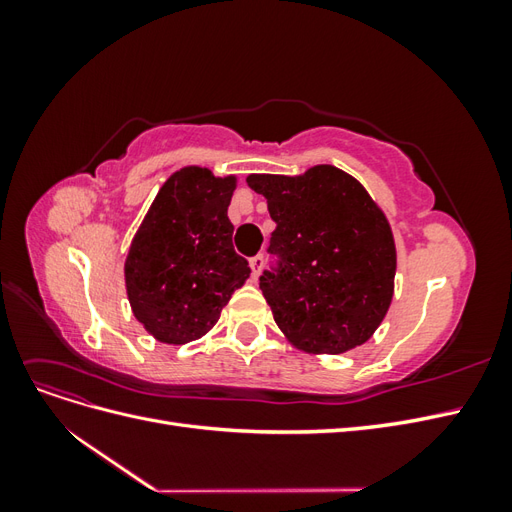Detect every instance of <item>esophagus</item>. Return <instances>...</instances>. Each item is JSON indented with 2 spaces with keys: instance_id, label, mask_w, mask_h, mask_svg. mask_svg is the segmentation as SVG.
Here are the masks:
<instances>
[{
  "instance_id": "obj_1",
  "label": "esophagus",
  "mask_w": 512,
  "mask_h": 512,
  "mask_svg": "<svg viewBox=\"0 0 512 512\" xmlns=\"http://www.w3.org/2000/svg\"><path fill=\"white\" fill-rule=\"evenodd\" d=\"M250 267H252V275L258 277V275H260V269H262V256H260V254H256V256L250 258Z\"/></svg>"
}]
</instances>
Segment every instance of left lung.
<instances>
[{
  "mask_svg": "<svg viewBox=\"0 0 512 512\" xmlns=\"http://www.w3.org/2000/svg\"><path fill=\"white\" fill-rule=\"evenodd\" d=\"M267 198L271 269L260 290L277 327L314 354H339L365 344L389 312L395 241L384 213L363 185L322 164L301 177L250 175Z\"/></svg>",
  "mask_w": 512,
  "mask_h": 512,
  "instance_id": "1",
  "label": "left lung"
}]
</instances>
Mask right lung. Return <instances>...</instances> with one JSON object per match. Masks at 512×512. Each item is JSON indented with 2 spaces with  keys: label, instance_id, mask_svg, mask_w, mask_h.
I'll return each instance as SVG.
<instances>
[{
  "label": "right lung",
  "instance_id": "add662e5",
  "mask_svg": "<svg viewBox=\"0 0 512 512\" xmlns=\"http://www.w3.org/2000/svg\"><path fill=\"white\" fill-rule=\"evenodd\" d=\"M235 185V177H213L209 168L177 170L132 239L128 299L136 320L164 344L203 337L252 273L232 247Z\"/></svg>",
  "mask_w": 512,
  "mask_h": 512
}]
</instances>
